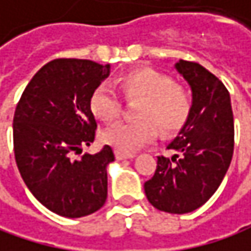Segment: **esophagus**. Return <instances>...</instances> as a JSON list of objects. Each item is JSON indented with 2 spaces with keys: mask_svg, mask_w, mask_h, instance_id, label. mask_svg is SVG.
I'll use <instances>...</instances> for the list:
<instances>
[{
  "mask_svg": "<svg viewBox=\"0 0 251 251\" xmlns=\"http://www.w3.org/2000/svg\"><path fill=\"white\" fill-rule=\"evenodd\" d=\"M134 157H135L134 153H123V151L116 150V159L117 160H126V159H134Z\"/></svg>",
  "mask_w": 251,
  "mask_h": 251,
  "instance_id": "obj_1",
  "label": "esophagus"
}]
</instances>
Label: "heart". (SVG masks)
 Wrapping results in <instances>:
<instances>
[{"mask_svg": "<svg viewBox=\"0 0 251 251\" xmlns=\"http://www.w3.org/2000/svg\"><path fill=\"white\" fill-rule=\"evenodd\" d=\"M120 88L128 98H141L137 116L132 122H116L101 134L104 144L117 151L132 153L153 143L159 129L166 134L176 132L187 123L191 114L190 92L174 83V80L151 67H138L123 73L119 79ZM120 97L108 83L98 85L89 98L92 114L101 120L110 122L120 111Z\"/></svg>", "mask_w": 251, "mask_h": 251, "instance_id": "1", "label": "heart"}]
</instances>
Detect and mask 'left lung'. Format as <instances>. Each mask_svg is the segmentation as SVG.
<instances>
[{"label": "left lung", "mask_w": 251, "mask_h": 251, "mask_svg": "<svg viewBox=\"0 0 251 251\" xmlns=\"http://www.w3.org/2000/svg\"><path fill=\"white\" fill-rule=\"evenodd\" d=\"M176 72L188 82L193 107L169 150L157 157L154 176L144 184L159 210L184 215L203 206L219 188L234 153V116L225 85L199 63L179 60Z\"/></svg>", "instance_id": "8db88e82"}]
</instances>
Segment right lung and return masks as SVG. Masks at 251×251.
I'll return each instance as SVG.
<instances>
[{
  "mask_svg": "<svg viewBox=\"0 0 251 251\" xmlns=\"http://www.w3.org/2000/svg\"><path fill=\"white\" fill-rule=\"evenodd\" d=\"M110 64L57 58L42 66L27 83L13 120L14 156L33 197L64 218H82L101 209L107 199L110 146L83 154L95 138L89 108L92 91L108 77Z\"/></svg>",
  "mask_w": 251,
  "mask_h": 251,
  "instance_id": "add662e5",
  "label": "right lung"
}]
</instances>
